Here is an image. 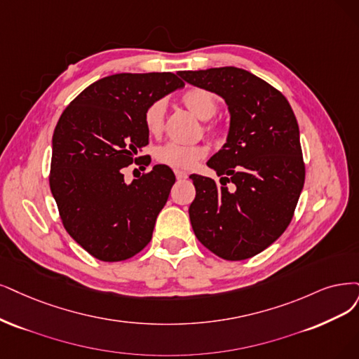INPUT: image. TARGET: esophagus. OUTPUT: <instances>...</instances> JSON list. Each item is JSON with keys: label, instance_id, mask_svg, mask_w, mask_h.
Returning <instances> with one entry per match:
<instances>
[{"label": "esophagus", "instance_id": "obj_1", "mask_svg": "<svg viewBox=\"0 0 359 359\" xmlns=\"http://www.w3.org/2000/svg\"><path fill=\"white\" fill-rule=\"evenodd\" d=\"M175 175L177 179H187L188 177V172L187 171H182V170H176Z\"/></svg>", "mask_w": 359, "mask_h": 359}]
</instances>
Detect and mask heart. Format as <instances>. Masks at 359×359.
I'll return each instance as SVG.
<instances>
[{
    "instance_id": "b5f03b06",
    "label": "heart",
    "mask_w": 359,
    "mask_h": 359,
    "mask_svg": "<svg viewBox=\"0 0 359 359\" xmlns=\"http://www.w3.org/2000/svg\"><path fill=\"white\" fill-rule=\"evenodd\" d=\"M184 106L203 121L213 118L219 109V100L215 93L205 88H191L182 96ZM165 118V102L155 100L144 111V127L149 135H158L164 127ZM210 130V127H208ZM207 155V148L203 144H179L165 143L155 151V158L159 163L170 165L172 168L188 170L194 167L200 159Z\"/></svg>"
}]
</instances>
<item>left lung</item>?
<instances>
[{
    "label": "left lung",
    "mask_w": 359,
    "mask_h": 359,
    "mask_svg": "<svg viewBox=\"0 0 359 359\" xmlns=\"http://www.w3.org/2000/svg\"><path fill=\"white\" fill-rule=\"evenodd\" d=\"M198 88L220 96L229 111V130L207 165L220 176L191 175L189 207L198 240L224 260L259 255L283 235L304 183L297 119L287 99L251 72L223 66L180 71ZM226 182H233L228 190Z\"/></svg>",
    "instance_id": "8db88e82"
}]
</instances>
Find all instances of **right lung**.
Returning a JSON list of instances; mask_svg holds the SVG:
<instances>
[{"label": "right lung", "instance_id": "obj_1", "mask_svg": "<svg viewBox=\"0 0 359 359\" xmlns=\"http://www.w3.org/2000/svg\"><path fill=\"white\" fill-rule=\"evenodd\" d=\"M183 86L171 72L109 75L79 93L59 118L50 189L65 229L99 260H126L151 241L175 172L158 164L126 183L121 170L149 142L146 108Z\"/></svg>", "mask_w": 359, "mask_h": 359}]
</instances>
